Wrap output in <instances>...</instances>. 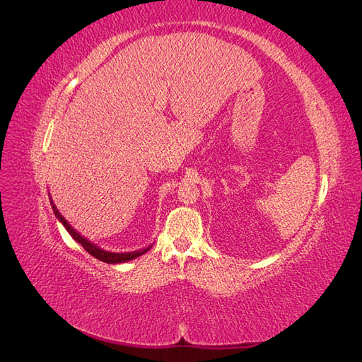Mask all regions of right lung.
Wrapping results in <instances>:
<instances>
[{"mask_svg": "<svg viewBox=\"0 0 362 362\" xmlns=\"http://www.w3.org/2000/svg\"><path fill=\"white\" fill-rule=\"evenodd\" d=\"M49 201H51V206H52L54 214H56V217L59 218V222H60L64 228H66V231L71 234V237L75 240V242L80 243V245L86 249V252H89V254H90L92 257L98 258V259L103 261V262H107V264H120V262H127V261L134 259V258H137V257H140V255H144L145 252H148V250L151 249V246H152V245H149L148 247L139 249V250H133V252H110V250H105V249H103V247H100V246H96L95 243L89 242V240H87L86 237H83L80 233H76L75 229L69 225V222L66 221V218H64V217L60 214V211L57 210V206L54 205V202H52L51 198H49Z\"/></svg>", "mask_w": 362, "mask_h": 362, "instance_id": "add662e5", "label": "right lung"}]
</instances>
